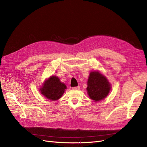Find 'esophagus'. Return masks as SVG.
I'll return each instance as SVG.
<instances>
[{
  "instance_id": "esophagus-1",
  "label": "esophagus",
  "mask_w": 147,
  "mask_h": 147,
  "mask_svg": "<svg viewBox=\"0 0 147 147\" xmlns=\"http://www.w3.org/2000/svg\"><path fill=\"white\" fill-rule=\"evenodd\" d=\"M80 87L79 86H75V87H73V88H72V89H74V90H80Z\"/></svg>"
}]
</instances>
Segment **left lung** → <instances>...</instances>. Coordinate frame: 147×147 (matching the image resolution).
Masks as SVG:
<instances>
[{"label":"left lung","mask_w":147,"mask_h":147,"mask_svg":"<svg viewBox=\"0 0 147 147\" xmlns=\"http://www.w3.org/2000/svg\"><path fill=\"white\" fill-rule=\"evenodd\" d=\"M110 84L104 75L98 72H91L88 81L86 90L91 99L99 101L108 95L110 90Z\"/></svg>","instance_id":"8db88e82"}]
</instances>
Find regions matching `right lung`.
<instances>
[{
  "label": "right lung",
  "mask_w": 147,
  "mask_h": 147,
  "mask_svg": "<svg viewBox=\"0 0 147 147\" xmlns=\"http://www.w3.org/2000/svg\"><path fill=\"white\" fill-rule=\"evenodd\" d=\"M66 88L65 84L61 83L58 77L51 76L44 83L40 91L48 99L55 100L61 98Z\"/></svg>",
  "instance_id": "right-lung-1"
}]
</instances>
